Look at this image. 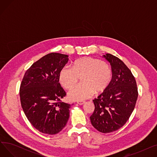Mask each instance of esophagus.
<instances>
[{"instance_id":"34e87169","label":"esophagus","mask_w":157,"mask_h":157,"mask_svg":"<svg viewBox=\"0 0 157 157\" xmlns=\"http://www.w3.org/2000/svg\"><path fill=\"white\" fill-rule=\"evenodd\" d=\"M77 103H78L79 105H83V104H84L85 103V101H78Z\"/></svg>"}]
</instances>
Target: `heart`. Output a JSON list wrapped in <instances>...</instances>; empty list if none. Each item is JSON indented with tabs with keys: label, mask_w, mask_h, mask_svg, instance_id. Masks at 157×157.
I'll return each instance as SVG.
<instances>
[{
	"label": "heart",
	"mask_w": 157,
	"mask_h": 157,
	"mask_svg": "<svg viewBox=\"0 0 157 157\" xmlns=\"http://www.w3.org/2000/svg\"><path fill=\"white\" fill-rule=\"evenodd\" d=\"M81 77L83 83L71 89L68 93L70 99L83 101L91 97L94 94L100 93L108 86L112 79L109 65L92 57H83L72 63V67L65 66L59 75L60 85L70 89L76 85Z\"/></svg>",
	"instance_id": "obj_1"
}]
</instances>
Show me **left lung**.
I'll return each instance as SVG.
<instances>
[{
	"label": "left lung",
	"mask_w": 157,
	"mask_h": 157,
	"mask_svg": "<svg viewBox=\"0 0 157 157\" xmlns=\"http://www.w3.org/2000/svg\"><path fill=\"white\" fill-rule=\"evenodd\" d=\"M102 57L111 65L112 79L104 92L93 100L95 110L90 118L98 131L109 133L125 124L134 109L138 92L135 78L124 63L111 54Z\"/></svg>",
	"instance_id": "obj_1"
}]
</instances>
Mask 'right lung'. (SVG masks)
<instances>
[{
	"label": "right lung",
	"mask_w": 157,
	"mask_h": 157,
	"mask_svg": "<svg viewBox=\"0 0 157 157\" xmlns=\"http://www.w3.org/2000/svg\"><path fill=\"white\" fill-rule=\"evenodd\" d=\"M68 55L51 53L33 63L23 76L20 89L22 109L32 126L53 135L66 125L71 105L61 101L66 93L59 83L60 70Z\"/></svg>",
	"instance_id": "obj_1"
}]
</instances>
